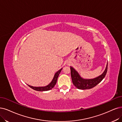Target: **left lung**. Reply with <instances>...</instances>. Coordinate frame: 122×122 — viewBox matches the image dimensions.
I'll use <instances>...</instances> for the list:
<instances>
[{
    "label": "left lung",
    "instance_id": "8db88e82",
    "mask_svg": "<svg viewBox=\"0 0 122 122\" xmlns=\"http://www.w3.org/2000/svg\"><path fill=\"white\" fill-rule=\"evenodd\" d=\"M70 69L72 81L76 88L82 90L91 89L96 86L105 78L107 70V63L103 72L100 76L92 79L83 78L73 67L70 66Z\"/></svg>",
    "mask_w": 122,
    "mask_h": 122
}]
</instances>
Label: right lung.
I'll return each instance as SVG.
<instances>
[{
	"label": "right lung",
	"instance_id": "right-lung-1",
	"mask_svg": "<svg viewBox=\"0 0 122 122\" xmlns=\"http://www.w3.org/2000/svg\"><path fill=\"white\" fill-rule=\"evenodd\" d=\"M62 68L60 69L59 70H58L57 72L55 74L54 76V77L52 80V81L48 85H46L45 86H40V87H35V86H30V85H28L31 88H32L36 91H39V92H44V91H48L52 89L54 86H55V84H56L57 79L59 76V75L60 73L61 72V71L62 70Z\"/></svg>",
	"mask_w": 122,
	"mask_h": 122
}]
</instances>
